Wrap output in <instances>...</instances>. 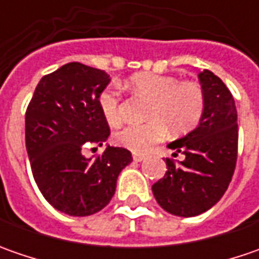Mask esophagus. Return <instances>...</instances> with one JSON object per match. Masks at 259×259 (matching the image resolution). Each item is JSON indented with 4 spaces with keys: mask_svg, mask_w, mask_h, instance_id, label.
Instances as JSON below:
<instances>
[{
    "mask_svg": "<svg viewBox=\"0 0 259 259\" xmlns=\"http://www.w3.org/2000/svg\"><path fill=\"white\" fill-rule=\"evenodd\" d=\"M133 158H134L135 161H143L145 158V155L141 154V153H134V154H133Z\"/></svg>",
    "mask_w": 259,
    "mask_h": 259,
    "instance_id": "obj_1",
    "label": "esophagus"
}]
</instances>
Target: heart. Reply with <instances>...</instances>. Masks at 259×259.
Returning <instances> with one entry per match:
<instances>
[{"label": "heart", "instance_id": "b5f03b06", "mask_svg": "<svg viewBox=\"0 0 259 259\" xmlns=\"http://www.w3.org/2000/svg\"><path fill=\"white\" fill-rule=\"evenodd\" d=\"M131 86L138 94L150 98L151 102L147 109L148 122L125 125L115 133V143L126 150L145 153L164 140L167 128L174 134H183L193 130L203 116L206 95L197 82H180L174 76L144 72L131 77ZM98 105L108 124L121 122V92L116 88L104 89Z\"/></svg>", "mask_w": 259, "mask_h": 259}]
</instances>
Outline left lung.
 I'll return each instance as SVG.
<instances>
[{"label":"left lung","instance_id":"1","mask_svg":"<svg viewBox=\"0 0 259 259\" xmlns=\"http://www.w3.org/2000/svg\"><path fill=\"white\" fill-rule=\"evenodd\" d=\"M199 79L206 95V108L197 128L168 144L173 157L165 158L164 177L153 184L158 204L176 216H197L224 196L238 158V115L234 96L210 70Z\"/></svg>","mask_w":259,"mask_h":259}]
</instances>
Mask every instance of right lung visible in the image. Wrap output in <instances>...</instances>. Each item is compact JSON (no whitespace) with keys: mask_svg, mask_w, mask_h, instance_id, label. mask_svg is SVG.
<instances>
[{"mask_svg":"<svg viewBox=\"0 0 259 259\" xmlns=\"http://www.w3.org/2000/svg\"><path fill=\"white\" fill-rule=\"evenodd\" d=\"M109 83L101 69L72 62L41 77L25 111V147L45 199L70 216H89L112 199L116 179L133 161L131 151L106 147L86 158L89 145L111 134L98 98Z\"/></svg>","mask_w":259,"mask_h":259,"instance_id":"right-lung-1","label":"right lung"}]
</instances>
